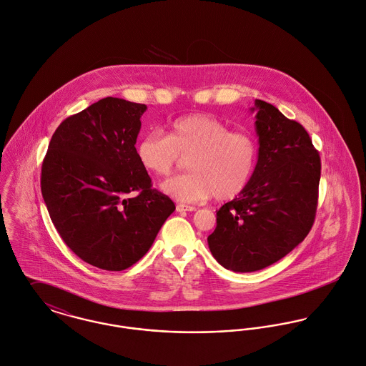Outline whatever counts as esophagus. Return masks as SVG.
I'll return each instance as SVG.
<instances>
[{"label":"esophagus","instance_id":"1","mask_svg":"<svg viewBox=\"0 0 366 366\" xmlns=\"http://www.w3.org/2000/svg\"><path fill=\"white\" fill-rule=\"evenodd\" d=\"M197 210L195 206H189V204H177V212H194Z\"/></svg>","mask_w":366,"mask_h":366}]
</instances>
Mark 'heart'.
I'll return each mask as SVG.
<instances>
[{
  "mask_svg": "<svg viewBox=\"0 0 366 366\" xmlns=\"http://www.w3.org/2000/svg\"><path fill=\"white\" fill-rule=\"evenodd\" d=\"M136 160L152 175L165 178L188 159L189 174L165 181L164 192L179 202L220 201L240 195L258 162L257 140L247 132L232 130L213 117L195 114L168 124L167 136L147 133L134 147Z\"/></svg>",
  "mask_w": 366,
  "mask_h": 366,
  "instance_id": "1",
  "label": "heart"
}]
</instances>
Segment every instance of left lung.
Masks as SVG:
<instances>
[{
  "mask_svg": "<svg viewBox=\"0 0 366 366\" xmlns=\"http://www.w3.org/2000/svg\"><path fill=\"white\" fill-rule=\"evenodd\" d=\"M258 162L243 192L216 212L207 237L226 269L254 272L284 258L309 234L317 209L320 156L309 133L274 105L255 99Z\"/></svg>",
  "mask_w": 366,
  "mask_h": 366,
  "instance_id": "obj_1",
  "label": "left lung"
}]
</instances>
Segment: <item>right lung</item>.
<instances>
[{
  "label": "right lung",
  "instance_id": "right-lung-1",
  "mask_svg": "<svg viewBox=\"0 0 366 366\" xmlns=\"http://www.w3.org/2000/svg\"><path fill=\"white\" fill-rule=\"evenodd\" d=\"M144 104L107 97L60 123L41 164L50 219L82 261L107 271L136 264L174 202L136 160Z\"/></svg>",
  "mask_w": 366,
  "mask_h": 366
}]
</instances>
